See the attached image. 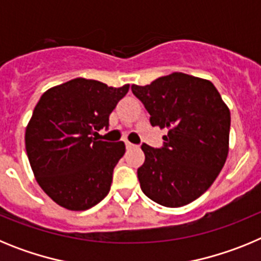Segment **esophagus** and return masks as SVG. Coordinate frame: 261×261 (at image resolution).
Returning <instances> with one entry per match:
<instances>
[{"instance_id": "obj_1", "label": "esophagus", "mask_w": 261, "mask_h": 261, "mask_svg": "<svg viewBox=\"0 0 261 261\" xmlns=\"http://www.w3.org/2000/svg\"><path fill=\"white\" fill-rule=\"evenodd\" d=\"M125 146L128 150H130V149H135V147H137V145H133V144H130V142H125Z\"/></svg>"}]
</instances>
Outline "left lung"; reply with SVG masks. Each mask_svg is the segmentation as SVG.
<instances>
[{"mask_svg": "<svg viewBox=\"0 0 261 261\" xmlns=\"http://www.w3.org/2000/svg\"><path fill=\"white\" fill-rule=\"evenodd\" d=\"M132 93L150 114V124L167 128L163 146L142 144L137 170L145 195L156 204H190L213 184L229 153L230 111L211 81L172 73Z\"/></svg>", "mask_w": 261, "mask_h": 261, "instance_id": "1", "label": "left lung"}]
</instances>
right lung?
Returning a JSON list of instances; mask_svg holds the SVG:
<instances>
[{
    "mask_svg": "<svg viewBox=\"0 0 261 261\" xmlns=\"http://www.w3.org/2000/svg\"><path fill=\"white\" fill-rule=\"evenodd\" d=\"M128 90L75 78L41 95L26 128V151L41 190L62 208L86 211L110 192L125 145L93 136L108 128Z\"/></svg>",
    "mask_w": 261,
    "mask_h": 261,
    "instance_id": "right-lung-1",
    "label": "right lung"
}]
</instances>
